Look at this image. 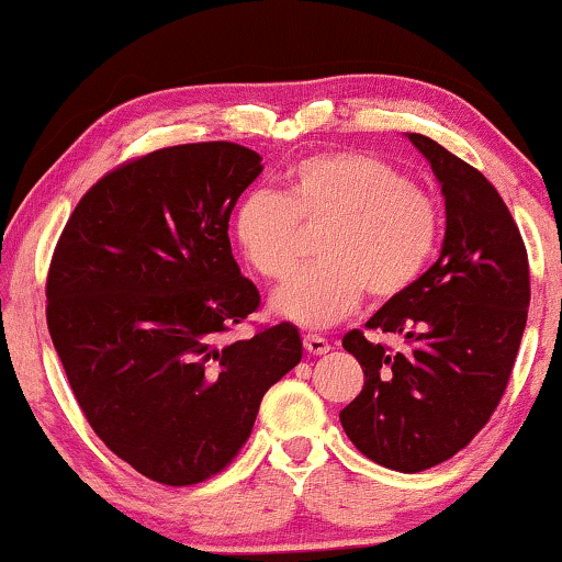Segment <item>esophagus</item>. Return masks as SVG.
Here are the masks:
<instances>
[{
    "instance_id": "34e87169",
    "label": "esophagus",
    "mask_w": 562,
    "mask_h": 562,
    "mask_svg": "<svg viewBox=\"0 0 562 562\" xmlns=\"http://www.w3.org/2000/svg\"><path fill=\"white\" fill-rule=\"evenodd\" d=\"M303 348H306L311 356H324V353H329V342L324 340L322 335H306V337H303Z\"/></svg>"
}]
</instances>
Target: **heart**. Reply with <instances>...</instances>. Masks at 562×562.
<instances>
[{
	"label": "heart",
	"instance_id": "obj_1",
	"mask_svg": "<svg viewBox=\"0 0 562 562\" xmlns=\"http://www.w3.org/2000/svg\"><path fill=\"white\" fill-rule=\"evenodd\" d=\"M303 227H327L324 263L295 274L272 299L280 319L324 329L353 314L363 293L395 299L429 267L439 209L390 161L327 151L295 161L285 191H251L233 214V235L263 280L282 282L299 267Z\"/></svg>",
	"mask_w": 562,
	"mask_h": 562
}]
</instances>
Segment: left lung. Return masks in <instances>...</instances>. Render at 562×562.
Listing matches in <instances>:
<instances>
[{
  "label": "left lung",
  "instance_id": "1",
  "mask_svg": "<svg viewBox=\"0 0 562 562\" xmlns=\"http://www.w3.org/2000/svg\"><path fill=\"white\" fill-rule=\"evenodd\" d=\"M408 140L442 186V254L367 322L371 333L401 335L405 350L392 353L361 329L342 337L363 390L340 422L371 461L416 474L463 450L495 414L531 288L524 238L495 186L427 135Z\"/></svg>",
  "mask_w": 562,
  "mask_h": 562
}]
</instances>
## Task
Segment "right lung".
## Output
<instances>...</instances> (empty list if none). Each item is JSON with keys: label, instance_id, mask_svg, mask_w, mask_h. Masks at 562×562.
<instances>
[{"label": "right lung", "instance_id": "add662e5", "mask_svg": "<svg viewBox=\"0 0 562 562\" xmlns=\"http://www.w3.org/2000/svg\"><path fill=\"white\" fill-rule=\"evenodd\" d=\"M261 170L229 140L159 148L88 188L54 248L46 324L72 395L101 442L159 484L220 474L303 356L290 322L225 337L261 303L227 235Z\"/></svg>", "mask_w": 562, "mask_h": 562}]
</instances>
